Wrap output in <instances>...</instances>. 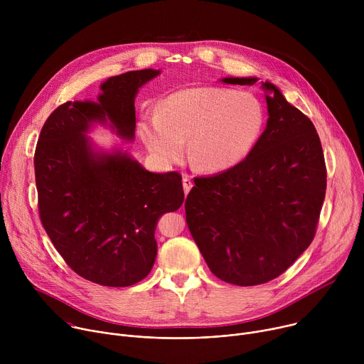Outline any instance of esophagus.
<instances>
[{
  "instance_id": "34e87169",
  "label": "esophagus",
  "mask_w": 364,
  "mask_h": 364,
  "mask_svg": "<svg viewBox=\"0 0 364 364\" xmlns=\"http://www.w3.org/2000/svg\"><path fill=\"white\" fill-rule=\"evenodd\" d=\"M193 187V181H191V177L188 174H183V188H184V194L187 196L188 191L191 190Z\"/></svg>"
}]
</instances>
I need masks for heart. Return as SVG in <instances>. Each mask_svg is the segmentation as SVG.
Masks as SVG:
<instances>
[{"mask_svg": "<svg viewBox=\"0 0 364 364\" xmlns=\"http://www.w3.org/2000/svg\"><path fill=\"white\" fill-rule=\"evenodd\" d=\"M261 102L247 92L225 87H187L167 96L157 114L138 122V134L163 164L180 163L184 142L191 164L209 174L240 164L261 136Z\"/></svg>", "mask_w": 364, "mask_h": 364, "instance_id": "1", "label": "heart"}]
</instances>
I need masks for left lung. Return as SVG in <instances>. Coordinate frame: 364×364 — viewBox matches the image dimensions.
<instances>
[{
    "mask_svg": "<svg viewBox=\"0 0 364 364\" xmlns=\"http://www.w3.org/2000/svg\"><path fill=\"white\" fill-rule=\"evenodd\" d=\"M256 77H226L253 85ZM268 122L247 157L212 177H196L184 207L188 230L222 281L261 285L284 274L313 242L327 168L314 124L265 82Z\"/></svg>",
    "mask_w": 364,
    "mask_h": 364,
    "instance_id": "obj_1",
    "label": "left lung"
}]
</instances>
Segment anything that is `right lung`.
Here are the masks:
<instances>
[{
	"mask_svg": "<svg viewBox=\"0 0 364 364\" xmlns=\"http://www.w3.org/2000/svg\"><path fill=\"white\" fill-rule=\"evenodd\" d=\"M160 72L132 70L102 83L97 102H66L44 122L34 152L38 215L51 243L82 278L103 287L142 281L155 262L157 220L184 201L177 171L144 170L127 152L95 154L85 132L109 121L134 139V99Z\"/></svg>",
	"mask_w": 364,
	"mask_h": 364,
	"instance_id": "add662e5",
	"label": "right lung"
}]
</instances>
